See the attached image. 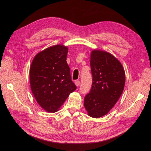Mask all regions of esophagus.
<instances>
[{"mask_svg":"<svg viewBox=\"0 0 151 151\" xmlns=\"http://www.w3.org/2000/svg\"><path fill=\"white\" fill-rule=\"evenodd\" d=\"M75 84L77 86H79L80 85V81L79 80H77L75 81Z\"/></svg>","mask_w":151,"mask_h":151,"instance_id":"obj_1","label":"esophagus"}]
</instances>
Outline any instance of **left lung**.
<instances>
[{"mask_svg": "<svg viewBox=\"0 0 151 151\" xmlns=\"http://www.w3.org/2000/svg\"><path fill=\"white\" fill-rule=\"evenodd\" d=\"M90 65L93 83L84 106L90 116L99 118L106 115L120 98L125 86V71L115 57L101 50L91 52Z\"/></svg>", "mask_w": 151, "mask_h": 151, "instance_id": "8db88e82", "label": "left lung"}]
</instances>
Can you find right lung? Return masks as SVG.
I'll return each instance as SVG.
<instances>
[{
	"label": "right lung",
	"mask_w": 151,
	"mask_h": 151,
	"mask_svg": "<svg viewBox=\"0 0 151 151\" xmlns=\"http://www.w3.org/2000/svg\"><path fill=\"white\" fill-rule=\"evenodd\" d=\"M67 52L66 47L55 45L38 53L31 63L32 93L40 106L48 112L57 111L77 89L66 61Z\"/></svg>",
	"instance_id": "1"
}]
</instances>
